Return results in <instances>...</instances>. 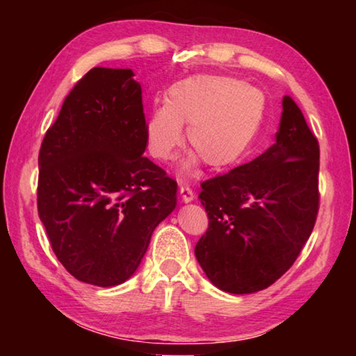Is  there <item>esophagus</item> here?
<instances>
[{
  "mask_svg": "<svg viewBox=\"0 0 356 356\" xmlns=\"http://www.w3.org/2000/svg\"><path fill=\"white\" fill-rule=\"evenodd\" d=\"M179 191H180V197H182L184 202H191L193 200H195V191L191 190V186L188 184L180 182Z\"/></svg>",
  "mask_w": 356,
  "mask_h": 356,
  "instance_id": "obj_1",
  "label": "esophagus"
}]
</instances>
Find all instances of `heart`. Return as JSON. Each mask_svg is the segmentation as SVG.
I'll use <instances>...</instances> for the list:
<instances>
[{
	"instance_id": "1",
	"label": "heart",
	"mask_w": 356,
	"mask_h": 356,
	"mask_svg": "<svg viewBox=\"0 0 356 356\" xmlns=\"http://www.w3.org/2000/svg\"><path fill=\"white\" fill-rule=\"evenodd\" d=\"M265 97L259 89L227 76L200 75L168 89L163 106L149 114L146 138L150 154L165 161L182 141L193 149L188 165L201 156L215 170L242 159L261 127ZM186 165V166H188Z\"/></svg>"
}]
</instances>
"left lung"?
<instances>
[{"mask_svg": "<svg viewBox=\"0 0 356 356\" xmlns=\"http://www.w3.org/2000/svg\"><path fill=\"white\" fill-rule=\"evenodd\" d=\"M318 159L316 135L286 95L273 146L201 184L209 227L195 254L216 287L252 293L292 267L317 220Z\"/></svg>", "mask_w": 356, "mask_h": 356, "instance_id": "obj_1", "label": "left lung"}]
</instances>
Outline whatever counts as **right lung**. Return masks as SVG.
<instances>
[{"instance_id":"obj_1","label":"right lung","mask_w":356,"mask_h":356,"mask_svg":"<svg viewBox=\"0 0 356 356\" xmlns=\"http://www.w3.org/2000/svg\"><path fill=\"white\" fill-rule=\"evenodd\" d=\"M146 144L141 88L130 69L89 70L47 130L38 212L58 261L78 281H127L176 207L177 182L143 156Z\"/></svg>"}]
</instances>
